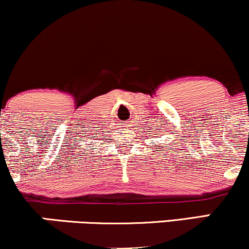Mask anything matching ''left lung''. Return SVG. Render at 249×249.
Instances as JSON below:
<instances>
[{"label":"left lung","mask_w":249,"mask_h":249,"mask_svg":"<svg viewBox=\"0 0 249 249\" xmlns=\"http://www.w3.org/2000/svg\"><path fill=\"white\" fill-rule=\"evenodd\" d=\"M156 147H158V146H156ZM159 147H160V146H159ZM160 148H162V147H160Z\"/></svg>","instance_id":"obj_1"}]
</instances>
